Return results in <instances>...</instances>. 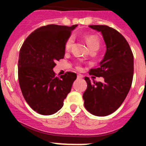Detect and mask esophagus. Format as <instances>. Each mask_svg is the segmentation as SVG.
Here are the masks:
<instances>
[{"label": "esophagus", "mask_w": 146, "mask_h": 146, "mask_svg": "<svg viewBox=\"0 0 146 146\" xmlns=\"http://www.w3.org/2000/svg\"><path fill=\"white\" fill-rule=\"evenodd\" d=\"M82 77H83V76H82V74H77V79H81V78H82Z\"/></svg>", "instance_id": "obj_1"}]
</instances>
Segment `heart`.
Segmentation results:
<instances>
[{
	"label": "heart",
	"mask_w": 146,
	"mask_h": 146,
	"mask_svg": "<svg viewBox=\"0 0 146 146\" xmlns=\"http://www.w3.org/2000/svg\"><path fill=\"white\" fill-rule=\"evenodd\" d=\"M85 39H86V44H87L88 47L90 50L92 48H95V47H96V48L99 47V39L95 35H88L85 37ZM72 43H73V38L69 37L66 41V49L69 50L72 47Z\"/></svg>",
	"instance_id": "heart-1"
}]
</instances>
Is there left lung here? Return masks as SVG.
<instances>
[{"label":"left lung","instance_id":"8db88e82","mask_svg":"<svg viewBox=\"0 0 146 146\" xmlns=\"http://www.w3.org/2000/svg\"><path fill=\"white\" fill-rule=\"evenodd\" d=\"M101 32L106 44L104 58L99 68L90 74L104 77V82L91 81L85 77L88 86L83 94L84 105L89 113L106 116L114 113L123 102L130 90L134 74V56L126 38L107 25H89Z\"/></svg>","mask_w":146,"mask_h":146}]
</instances>
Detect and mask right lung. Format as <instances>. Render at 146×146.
<instances>
[{
	"label": "right lung",
	"instance_id": "add662e5",
	"mask_svg": "<svg viewBox=\"0 0 146 146\" xmlns=\"http://www.w3.org/2000/svg\"><path fill=\"white\" fill-rule=\"evenodd\" d=\"M77 25H48L37 28L27 37L20 51L18 78L21 91L36 113L50 115L57 113L71 91L77 74L67 72L55 77V62L63 59L65 44Z\"/></svg>",
	"mask_w": 146,
	"mask_h": 146
}]
</instances>
